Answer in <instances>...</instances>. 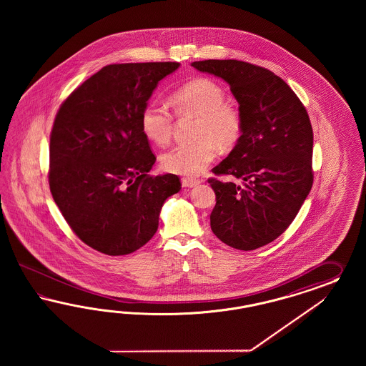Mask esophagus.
<instances>
[{
  "mask_svg": "<svg viewBox=\"0 0 366 366\" xmlns=\"http://www.w3.org/2000/svg\"><path fill=\"white\" fill-rule=\"evenodd\" d=\"M181 184L184 188H194L201 184L199 179H194V178L184 177L181 179Z\"/></svg>",
  "mask_w": 366,
  "mask_h": 366,
  "instance_id": "obj_1",
  "label": "esophagus"
}]
</instances>
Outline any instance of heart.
<instances>
[{
    "mask_svg": "<svg viewBox=\"0 0 366 366\" xmlns=\"http://www.w3.org/2000/svg\"><path fill=\"white\" fill-rule=\"evenodd\" d=\"M178 117L196 118L193 138L196 142L177 144L161 157L162 167L176 174L197 176L209 167L220 150L232 149L243 133V118L239 109L225 100V91L208 78L185 83L170 97ZM144 137L157 144L169 142L173 132L172 115L154 104H147L141 114Z\"/></svg>",
    "mask_w": 366,
    "mask_h": 366,
    "instance_id": "b5f03b06",
    "label": "heart"
}]
</instances>
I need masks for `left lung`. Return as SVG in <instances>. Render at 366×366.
I'll list each match as a JSON object with an SVG mask.
<instances>
[{"label":"left lung","mask_w":366,"mask_h":366,"mask_svg":"<svg viewBox=\"0 0 366 366\" xmlns=\"http://www.w3.org/2000/svg\"><path fill=\"white\" fill-rule=\"evenodd\" d=\"M192 66L228 83L243 133L209 178L216 194L211 228L222 243L252 251L274 242L298 214L312 187V127L307 111L283 79L239 60H202Z\"/></svg>","instance_id":"left-lung-1"}]
</instances>
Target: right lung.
Listing matches in <instances>:
<instances>
[{
	"label": "right lung",
	"instance_id": "1",
	"mask_svg": "<svg viewBox=\"0 0 366 366\" xmlns=\"http://www.w3.org/2000/svg\"><path fill=\"white\" fill-rule=\"evenodd\" d=\"M179 63L103 66L66 98L49 144V188L83 243L121 256L157 232L167 197L179 192L176 174L150 176L155 155L141 114L162 79Z\"/></svg>",
	"mask_w": 366,
	"mask_h": 366
}]
</instances>
